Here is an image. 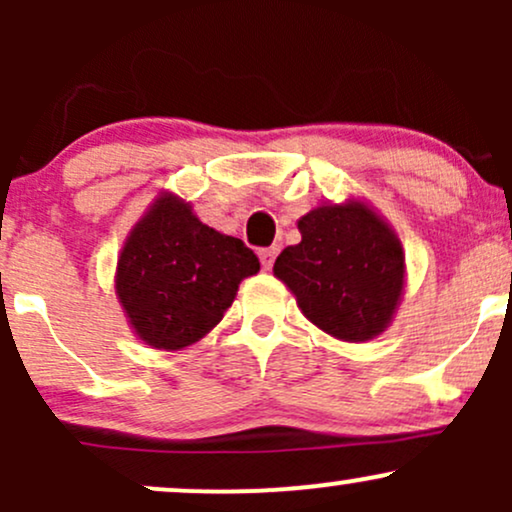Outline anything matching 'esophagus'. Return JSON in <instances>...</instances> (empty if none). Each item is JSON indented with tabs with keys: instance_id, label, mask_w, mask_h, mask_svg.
<instances>
[{
	"instance_id": "34e87169",
	"label": "esophagus",
	"mask_w": 512,
	"mask_h": 512,
	"mask_svg": "<svg viewBox=\"0 0 512 512\" xmlns=\"http://www.w3.org/2000/svg\"><path fill=\"white\" fill-rule=\"evenodd\" d=\"M257 255H260V262H262L264 269H272L276 255H279V248H276V245H272V248H262L260 252H257Z\"/></svg>"
}]
</instances>
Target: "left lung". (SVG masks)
Instances as JSON below:
<instances>
[{
    "mask_svg": "<svg viewBox=\"0 0 512 512\" xmlns=\"http://www.w3.org/2000/svg\"><path fill=\"white\" fill-rule=\"evenodd\" d=\"M301 243L274 262L313 325L344 342L378 337L395 313L404 255L395 233L363 204H327L298 221Z\"/></svg>",
    "mask_w": 512,
    "mask_h": 512,
    "instance_id": "obj_1",
    "label": "left lung"
}]
</instances>
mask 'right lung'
<instances>
[{
    "mask_svg": "<svg viewBox=\"0 0 512 512\" xmlns=\"http://www.w3.org/2000/svg\"><path fill=\"white\" fill-rule=\"evenodd\" d=\"M260 260L240 238L204 226L185 202L161 197L117 262V296L134 332L156 349H182L219 325Z\"/></svg>",
    "mask_w": 512,
    "mask_h": 512,
    "instance_id": "1",
    "label": "right lung"
}]
</instances>
